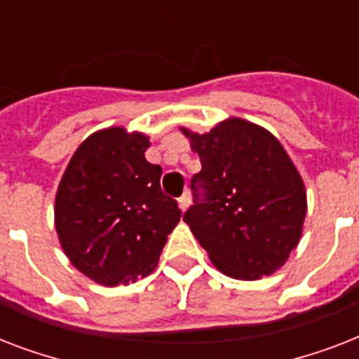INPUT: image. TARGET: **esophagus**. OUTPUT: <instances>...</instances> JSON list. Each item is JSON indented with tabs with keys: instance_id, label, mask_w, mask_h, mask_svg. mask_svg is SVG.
Listing matches in <instances>:
<instances>
[{
	"instance_id": "esophagus-1",
	"label": "esophagus",
	"mask_w": 359,
	"mask_h": 359,
	"mask_svg": "<svg viewBox=\"0 0 359 359\" xmlns=\"http://www.w3.org/2000/svg\"><path fill=\"white\" fill-rule=\"evenodd\" d=\"M188 207H190V196H188V194H184V196L179 199V208L182 210V212H186V210H188Z\"/></svg>"
}]
</instances>
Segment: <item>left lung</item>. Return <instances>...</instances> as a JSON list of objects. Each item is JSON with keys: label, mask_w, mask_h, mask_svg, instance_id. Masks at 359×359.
I'll use <instances>...</instances> for the list:
<instances>
[{"label": "left lung", "mask_w": 359, "mask_h": 359, "mask_svg": "<svg viewBox=\"0 0 359 359\" xmlns=\"http://www.w3.org/2000/svg\"><path fill=\"white\" fill-rule=\"evenodd\" d=\"M205 190L184 222L219 272L253 281L283 266L302 238L307 194L302 175L272 132L240 117L197 134L180 126ZM197 199V194L194 196Z\"/></svg>", "instance_id": "1"}]
</instances>
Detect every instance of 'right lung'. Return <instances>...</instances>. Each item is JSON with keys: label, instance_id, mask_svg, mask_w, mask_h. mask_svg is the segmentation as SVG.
Instances as JSON below:
<instances>
[{"label": "right lung", "instance_id": "obj_1", "mask_svg": "<svg viewBox=\"0 0 359 359\" xmlns=\"http://www.w3.org/2000/svg\"><path fill=\"white\" fill-rule=\"evenodd\" d=\"M149 135L124 126L97 130L70 158L55 194V231L65 255L104 287L145 278L177 227V201L147 162Z\"/></svg>", "mask_w": 359, "mask_h": 359}]
</instances>
